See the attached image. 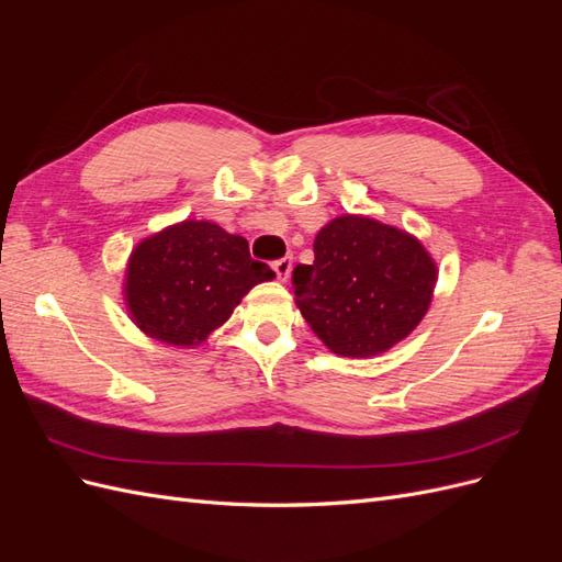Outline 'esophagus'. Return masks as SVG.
Segmentation results:
<instances>
[{
	"mask_svg": "<svg viewBox=\"0 0 562 562\" xmlns=\"http://www.w3.org/2000/svg\"><path fill=\"white\" fill-rule=\"evenodd\" d=\"M271 267H274V271H277V279H279V281H285L288 277H291L293 260H291V258H281V260H277Z\"/></svg>",
	"mask_w": 562,
	"mask_h": 562,
	"instance_id": "1",
	"label": "esophagus"
}]
</instances>
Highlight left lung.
Returning <instances> with one entry per match:
<instances>
[{"label":"left lung","instance_id":"1","mask_svg":"<svg viewBox=\"0 0 562 562\" xmlns=\"http://www.w3.org/2000/svg\"><path fill=\"white\" fill-rule=\"evenodd\" d=\"M436 262L417 236L368 215H339L293 271L295 304L333 353L368 359L411 335L429 312Z\"/></svg>","mask_w":562,"mask_h":562}]
</instances>
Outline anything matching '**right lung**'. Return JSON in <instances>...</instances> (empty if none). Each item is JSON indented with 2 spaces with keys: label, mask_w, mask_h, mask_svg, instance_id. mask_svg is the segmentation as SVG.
<instances>
[{
  "label": "right lung",
  "mask_w": 562,
  "mask_h": 562,
  "mask_svg": "<svg viewBox=\"0 0 562 562\" xmlns=\"http://www.w3.org/2000/svg\"><path fill=\"white\" fill-rule=\"evenodd\" d=\"M274 279L248 241L209 220H182L147 236L126 262L124 302L147 337L171 347L206 342L252 285Z\"/></svg>",
  "instance_id": "right-lung-1"
}]
</instances>
